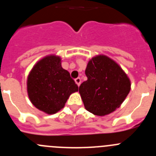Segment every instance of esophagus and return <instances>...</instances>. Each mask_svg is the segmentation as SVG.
<instances>
[{
  "label": "esophagus",
  "instance_id": "esophagus-1",
  "mask_svg": "<svg viewBox=\"0 0 156 156\" xmlns=\"http://www.w3.org/2000/svg\"><path fill=\"white\" fill-rule=\"evenodd\" d=\"M75 83H76V84H78V87H79L80 84H81V78H75Z\"/></svg>",
  "mask_w": 156,
  "mask_h": 156
}]
</instances>
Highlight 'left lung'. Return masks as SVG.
Wrapping results in <instances>:
<instances>
[{"instance_id": "1", "label": "left lung", "mask_w": 156, "mask_h": 156, "mask_svg": "<svg viewBox=\"0 0 156 156\" xmlns=\"http://www.w3.org/2000/svg\"><path fill=\"white\" fill-rule=\"evenodd\" d=\"M87 77L79 87L84 107L95 115L104 116L120 107L130 90V81L123 69L105 55L88 62Z\"/></svg>"}]
</instances>
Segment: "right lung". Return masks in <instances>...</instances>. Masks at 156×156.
<instances>
[{"label":"right lung","instance_id":"obj_1","mask_svg":"<svg viewBox=\"0 0 156 156\" xmlns=\"http://www.w3.org/2000/svg\"><path fill=\"white\" fill-rule=\"evenodd\" d=\"M78 90L75 81L61 66V58L47 56L30 72L27 91L30 101L41 111L52 115L62 109L69 96Z\"/></svg>","mask_w":156,"mask_h":156}]
</instances>
